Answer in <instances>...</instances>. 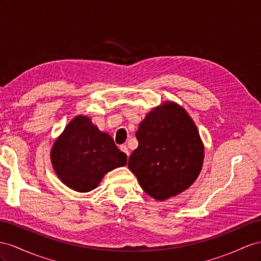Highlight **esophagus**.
Returning a JSON list of instances; mask_svg holds the SVG:
<instances>
[{"label": "esophagus", "instance_id": "obj_1", "mask_svg": "<svg viewBox=\"0 0 261 261\" xmlns=\"http://www.w3.org/2000/svg\"><path fill=\"white\" fill-rule=\"evenodd\" d=\"M120 150H121L123 153H125V154L129 156L130 153H129V150H128V146H126V145H121V146H120Z\"/></svg>", "mask_w": 261, "mask_h": 261}]
</instances>
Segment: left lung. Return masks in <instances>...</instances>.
I'll return each mask as SVG.
<instances>
[{
	"label": "left lung",
	"mask_w": 261,
	"mask_h": 261,
	"mask_svg": "<svg viewBox=\"0 0 261 261\" xmlns=\"http://www.w3.org/2000/svg\"><path fill=\"white\" fill-rule=\"evenodd\" d=\"M139 145L128 166L143 191L158 200L182 193L202 169L204 148L196 125L182 107L153 109L136 132Z\"/></svg>",
	"instance_id": "obj_1"
}]
</instances>
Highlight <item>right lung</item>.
<instances>
[{"label":"right lung","instance_id":"right-lung-1","mask_svg":"<svg viewBox=\"0 0 261 261\" xmlns=\"http://www.w3.org/2000/svg\"><path fill=\"white\" fill-rule=\"evenodd\" d=\"M50 158L58 177L77 192L96 189L107 172L126 164V154L112 138L84 116L66 126L53 145Z\"/></svg>","mask_w":261,"mask_h":261}]
</instances>
